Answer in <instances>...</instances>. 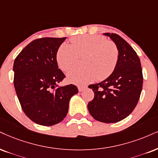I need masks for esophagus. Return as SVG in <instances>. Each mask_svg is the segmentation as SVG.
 <instances>
[{
    "label": "esophagus",
    "instance_id": "34e87169",
    "mask_svg": "<svg viewBox=\"0 0 158 158\" xmlns=\"http://www.w3.org/2000/svg\"><path fill=\"white\" fill-rule=\"evenodd\" d=\"M77 89H78V91H80V92H81V91H83L84 89H85V86H78L77 87Z\"/></svg>",
    "mask_w": 158,
    "mask_h": 158
}]
</instances>
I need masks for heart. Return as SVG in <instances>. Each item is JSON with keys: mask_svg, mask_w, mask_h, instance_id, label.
Instances as JSON below:
<instances>
[{"mask_svg": "<svg viewBox=\"0 0 158 158\" xmlns=\"http://www.w3.org/2000/svg\"><path fill=\"white\" fill-rule=\"evenodd\" d=\"M71 44H63L57 52L60 68L67 72L78 63L79 56L83 58L85 67L76 68L67 73L68 81L84 85L95 80L102 81L108 77L118 62V50L113 42L100 35H81L70 40Z\"/></svg>", "mask_w": 158, "mask_h": 158, "instance_id": "heart-1", "label": "heart"}]
</instances>
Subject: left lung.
Wrapping results in <instances>:
<instances>
[{"instance_id":"obj_1","label":"left lung","mask_w":158,"mask_h":158,"mask_svg":"<svg viewBox=\"0 0 158 158\" xmlns=\"http://www.w3.org/2000/svg\"><path fill=\"white\" fill-rule=\"evenodd\" d=\"M118 50V58L113 73L102 82L89 88L94 97L88 104L93 118L104 123H115L133 112L141 95L143 75L141 61L133 48L116 34L105 33Z\"/></svg>"}]
</instances>
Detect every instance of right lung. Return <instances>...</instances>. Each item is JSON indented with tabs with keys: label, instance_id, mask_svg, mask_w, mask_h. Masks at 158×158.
I'll return each mask as SVG.
<instances>
[{
	"label": "right lung",
	"instance_id": "right-lung-1",
	"mask_svg": "<svg viewBox=\"0 0 158 158\" xmlns=\"http://www.w3.org/2000/svg\"><path fill=\"white\" fill-rule=\"evenodd\" d=\"M64 38L32 41L15 58L13 71L17 96L28 117L35 123L52 126L65 118L77 86H59L65 75L58 69L56 55Z\"/></svg>",
	"mask_w": 158,
	"mask_h": 158
}]
</instances>
